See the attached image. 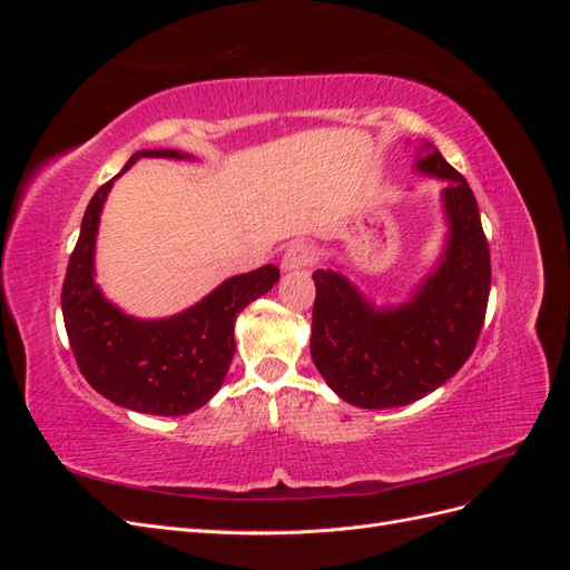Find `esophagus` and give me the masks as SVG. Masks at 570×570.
Segmentation results:
<instances>
[{
    "mask_svg": "<svg viewBox=\"0 0 570 570\" xmlns=\"http://www.w3.org/2000/svg\"><path fill=\"white\" fill-rule=\"evenodd\" d=\"M314 262V247L308 243H292L283 254V271H299Z\"/></svg>",
    "mask_w": 570,
    "mask_h": 570,
    "instance_id": "esophagus-1",
    "label": "esophagus"
}]
</instances>
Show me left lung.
Listing matches in <instances>:
<instances>
[{
  "instance_id": "1",
  "label": "left lung",
  "mask_w": 570,
  "mask_h": 570,
  "mask_svg": "<svg viewBox=\"0 0 570 570\" xmlns=\"http://www.w3.org/2000/svg\"><path fill=\"white\" fill-rule=\"evenodd\" d=\"M413 168L446 180L444 247L404 304L375 306L337 266L314 273L312 358L340 400L392 409L444 385L475 350L490 297V247L469 183L423 142Z\"/></svg>"
}]
</instances>
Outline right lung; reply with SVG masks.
I'll return each mask as SVG.
<instances>
[{
    "instance_id": "obj_1",
    "label": "right lung",
    "mask_w": 570,
    "mask_h": 570,
    "mask_svg": "<svg viewBox=\"0 0 570 570\" xmlns=\"http://www.w3.org/2000/svg\"><path fill=\"white\" fill-rule=\"evenodd\" d=\"M142 157L193 159L178 149L135 151L118 176ZM116 176V178H118ZM101 185L82 216L68 258L61 312L78 368L109 402L154 416H185L220 390L235 354V321L247 304L278 283V266L223 281L202 302L168 318H135L95 283L99 216L114 180Z\"/></svg>"
}]
</instances>
